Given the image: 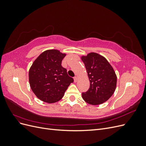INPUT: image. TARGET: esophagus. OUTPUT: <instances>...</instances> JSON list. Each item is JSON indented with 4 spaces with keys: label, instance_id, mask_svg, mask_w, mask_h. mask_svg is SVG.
<instances>
[{
    "label": "esophagus",
    "instance_id": "obj_1",
    "mask_svg": "<svg viewBox=\"0 0 146 146\" xmlns=\"http://www.w3.org/2000/svg\"><path fill=\"white\" fill-rule=\"evenodd\" d=\"M74 82H77V80H78V77H75L74 78Z\"/></svg>",
    "mask_w": 146,
    "mask_h": 146
}]
</instances>
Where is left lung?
Returning <instances> with one entry per match:
<instances>
[{
	"label": "left lung",
	"instance_id": "left-lung-1",
	"mask_svg": "<svg viewBox=\"0 0 146 146\" xmlns=\"http://www.w3.org/2000/svg\"><path fill=\"white\" fill-rule=\"evenodd\" d=\"M90 82L89 90L83 92L82 98L86 103L98 105L107 101L115 91L117 76L104 56L95 52L82 56Z\"/></svg>",
	"mask_w": 146,
	"mask_h": 146
}]
</instances>
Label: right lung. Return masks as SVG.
Returning a JSON list of instances; mask_svg holds the SVG:
<instances>
[{"instance_id":"obj_1","label":"right lung","mask_w":146,"mask_h":146,"mask_svg":"<svg viewBox=\"0 0 146 146\" xmlns=\"http://www.w3.org/2000/svg\"><path fill=\"white\" fill-rule=\"evenodd\" d=\"M66 54L58 50L43 52L34 61L29 69L31 89L37 98L48 104L63 98L64 92L74 79L61 66Z\"/></svg>"}]
</instances>
